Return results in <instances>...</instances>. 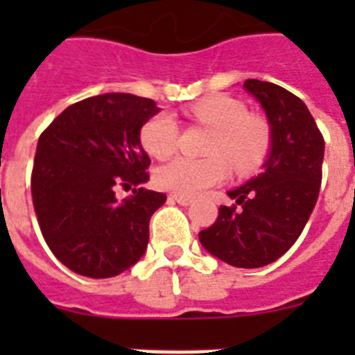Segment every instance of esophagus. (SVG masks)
I'll return each instance as SVG.
<instances>
[{
    "instance_id": "1",
    "label": "esophagus",
    "mask_w": 355,
    "mask_h": 355,
    "mask_svg": "<svg viewBox=\"0 0 355 355\" xmlns=\"http://www.w3.org/2000/svg\"><path fill=\"white\" fill-rule=\"evenodd\" d=\"M171 199L175 200V202H178V205H181V206H190V205H192V197L180 196V193H171Z\"/></svg>"
}]
</instances>
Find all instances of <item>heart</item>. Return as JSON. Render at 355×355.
<instances>
[{"label": "heart", "instance_id": "heart-1", "mask_svg": "<svg viewBox=\"0 0 355 355\" xmlns=\"http://www.w3.org/2000/svg\"><path fill=\"white\" fill-rule=\"evenodd\" d=\"M193 119L213 130L206 153L209 158L178 156L156 168L155 181L163 190L180 196H197L225 180L229 163L236 172H249L265 159L270 147L266 122L247 115L245 106L231 97L216 96L190 108ZM180 128L168 114L150 117L140 130L144 149L155 158L171 156L178 147Z\"/></svg>", "mask_w": 355, "mask_h": 355}]
</instances>
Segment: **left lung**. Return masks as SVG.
<instances>
[{
  "label": "left lung",
  "mask_w": 355,
  "mask_h": 355,
  "mask_svg": "<svg viewBox=\"0 0 355 355\" xmlns=\"http://www.w3.org/2000/svg\"><path fill=\"white\" fill-rule=\"evenodd\" d=\"M270 124V155L263 172L227 196L215 224L200 231L209 254L238 268L274 263L293 245L313 213L322 183L324 137L302 99L275 83L245 80Z\"/></svg>",
  "instance_id": "8db88e82"
}]
</instances>
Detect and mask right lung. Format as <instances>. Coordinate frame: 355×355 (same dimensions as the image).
<instances>
[{
  "instance_id": "right-lung-1",
  "label": "right lung",
  "mask_w": 355,
  "mask_h": 355,
  "mask_svg": "<svg viewBox=\"0 0 355 355\" xmlns=\"http://www.w3.org/2000/svg\"><path fill=\"white\" fill-rule=\"evenodd\" d=\"M159 108L133 94H101L65 108L37 144L31 197L42 236L76 274L114 277L139 261L150 215L167 196L140 184L150 159L140 130ZM119 186L134 196L117 201Z\"/></svg>"
}]
</instances>
